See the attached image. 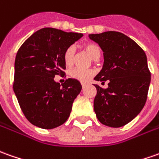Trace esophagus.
Wrapping results in <instances>:
<instances>
[{
    "label": "esophagus",
    "instance_id": "obj_1",
    "mask_svg": "<svg viewBox=\"0 0 159 159\" xmlns=\"http://www.w3.org/2000/svg\"><path fill=\"white\" fill-rule=\"evenodd\" d=\"M84 86H85V84H84V83H82V87H83V88H84Z\"/></svg>",
    "mask_w": 159,
    "mask_h": 159
}]
</instances>
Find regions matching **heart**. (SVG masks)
Instances as JSON below:
<instances>
[{
    "label": "heart",
    "instance_id": "1",
    "mask_svg": "<svg viewBox=\"0 0 159 159\" xmlns=\"http://www.w3.org/2000/svg\"><path fill=\"white\" fill-rule=\"evenodd\" d=\"M84 49L89 55V57L94 60H97L100 57V54H101L100 48L96 44H93V43L86 44L84 46ZM74 57H75V48H74V47L70 46V47L66 48L64 54H63V61H64V63L67 67H70L73 64ZM69 75L71 78L78 80L82 83H87L95 75V71L92 70H81L78 68H75V69H72L70 70Z\"/></svg>",
    "mask_w": 159,
    "mask_h": 159
}]
</instances>
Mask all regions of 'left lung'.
<instances>
[{
  "instance_id": "8db88e82",
  "label": "left lung",
  "mask_w": 159,
  "mask_h": 159,
  "mask_svg": "<svg viewBox=\"0 0 159 159\" xmlns=\"http://www.w3.org/2000/svg\"><path fill=\"white\" fill-rule=\"evenodd\" d=\"M89 37L98 43L104 58L94 79L109 82L107 89L94 84V111L102 125L122 127L139 115L146 102L151 83L147 57L132 39L120 32L107 31Z\"/></svg>"
}]
</instances>
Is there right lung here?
<instances>
[{"mask_svg": "<svg viewBox=\"0 0 159 159\" xmlns=\"http://www.w3.org/2000/svg\"><path fill=\"white\" fill-rule=\"evenodd\" d=\"M83 35L44 28L34 32L19 48L13 89L24 116L32 125L54 129L69 118L82 85L73 78L60 85L54 77L65 74L64 51Z\"/></svg>", "mask_w": 159, "mask_h": 159, "instance_id": "add662e5", "label": "right lung"}]
</instances>
